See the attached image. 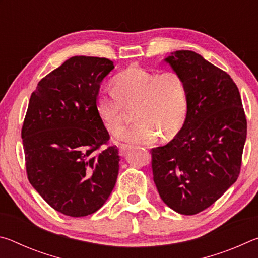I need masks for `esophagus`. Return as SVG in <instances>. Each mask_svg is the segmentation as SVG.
I'll list each match as a JSON object with an SVG mask.
<instances>
[{
	"instance_id": "1",
	"label": "esophagus",
	"mask_w": 258,
	"mask_h": 258,
	"mask_svg": "<svg viewBox=\"0 0 258 258\" xmlns=\"http://www.w3.org/2000/svg\"><path fill=\"white\" fill-rule=\"evenodd\" d=\"M131 148V146H128V145H124V143H121V145L119 146V154L123 156V155H125V152L127 151L128 149Z\"/></svg>"
}]
</instances>
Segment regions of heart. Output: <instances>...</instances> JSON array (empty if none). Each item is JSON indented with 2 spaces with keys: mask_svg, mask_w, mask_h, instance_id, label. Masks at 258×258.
I'll return each instance as SVG.
<instances>
[{
  "mask_svg": "<svg viewBox=\"0 0 258 258\" xmlns=\"http://www.w3.org/2000/svg\"><path fill=\"white\" fill-rule=\"evenodd\" d=\"M95 106L106 128L113 135L123 128L124 107L135 106L137 123L123 131L119 139L147 145L159 135L163 140L176 137L185 124L189 98L185 82L176 72L157 74L132 66L113 77V89L99 91Z\"/></svg>",
  "mask_w": 258,
  "mask_h": 258,
  "instance_id": "b5f03b06",
  "label": "heart"
}]
</instances>
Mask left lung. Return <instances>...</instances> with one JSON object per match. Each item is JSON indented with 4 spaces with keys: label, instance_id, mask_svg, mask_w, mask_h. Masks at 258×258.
<instances>
[{
    "label": "left lung",
    "instance_id": "8db88e82",
    "mask_svg": "<svg viewBox=\"0 0 258 258\" xmlns=\"http://www.w3.org/2000/svg\"><path fill=\"white\" fill-rule=\"evenodd\" d=\"M165 61L184 80L189 109L176 137L150 151L154 182L169 208L195 215L237 181L247 137L246 115L232 78L200 54L175 51Z\"/></svg>",
    "mask_w": 258,
    "mask_h": 258
}]
</instances>
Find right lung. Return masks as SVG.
Masks as SVG:
<instances>
[{
  "label": "right lung",
  "mask_w": 258,
  "mask_h": 258,
  "mask_svg": "<svg viewBox=\"0 0 258 258\" xmlns=\"http://www.w3.org/2000/svg\"><path fill=\"white\" fill-rule=\"evenodd\" d=\"M112 69L106 58L72 56L30 95L21 128L27 177L63 215L95 213L116 184L118 148L101 149L110 135L95 106L100 84Z\"/></svg>",
  "instance_id": "obj_1"
}]
</instances>
